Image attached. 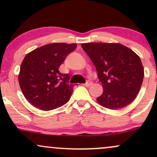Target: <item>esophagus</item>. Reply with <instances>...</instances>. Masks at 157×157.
<instances>
[{"label":"esophagus","instance_id":"obj_1","mask_svg":"<svg viewBox=\"0 0 157 157\" xmlns=\"http://www.w3.org/2000/svg\"><path fill=\"white\" fill-rule=\"evenodd\" d=\"M93 84V82H91V81H89V80H88L87 82H86V83H84L83 85L85 86H86V87H89V86H91V85Z\"/></svg>","mask_w":157,"mask_h":157}]
</instances>
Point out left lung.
Masks as SVG:
<instances>
[{"mask_svg":"<svg viewBox=\"0 0 157 157\" xmlns=\"http://www.w3.org/2000/svg\"><path fill=\"white\" fill-rule=\"evenodd\" d=\"M96 67L103 92L97 100L109 109H119L131 103L140 92L144 68L140 57L120 44H81Z\"/></svg>","mask_w":157,"mask_h":157,"instance_id":"8db88e82","label":"left lung"}]
</instances>
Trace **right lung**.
Returning <instances> with one entry per match:
<instances>
[{"instance_id":"right-lung-1","label":"right lung","mask_w":157,"mask_h":157,"mask_svg":"<svg viewBox=\"0 0 157 157\" xmlns=\"http://www.w3.org/2000/svg\"><path fill=\"white\" fill-rule=\"evenodd\" d=\"M76 44L54 43L39 47L26 55L18 75L25 98L37 109L50 111L65 105L71 96L69 75L59 71Z\"/></svg>"}]
</instances>
